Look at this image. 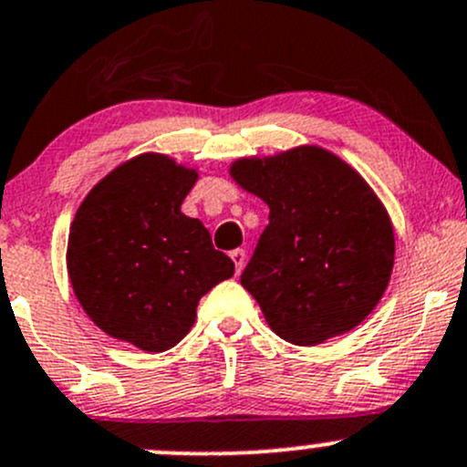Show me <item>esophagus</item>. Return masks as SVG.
I'll list each match as a JSON object with an SVG mask.
<instances>
[{
  "mask_svg": "<svg viewBox=\"0 0 467 467\" xmlns=\"http://www.w3.org/2000/svg\"><path fill=\"white\" fill-rule=\"evenodd\" d=\"M230 257H233L234 268H237V273H242L244 264H246V251H244V248H237V251L230 253Z\"/></svg>",
  "mask_w": 467,
  "mask_h": 467,
  "instance_id": "esophagus-1",
  "label": "esophagus"
}]
</instances>
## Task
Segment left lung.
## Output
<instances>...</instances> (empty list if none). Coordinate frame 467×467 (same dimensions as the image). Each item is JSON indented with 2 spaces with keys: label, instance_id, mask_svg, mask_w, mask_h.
<instances>
[{
  "label": "left lung",
  "instance_id": "1",
  "mask_svg": "<svg viewBox=\"0 0 467 467\" xmlns=\"http://www.w3.org/2000/svg\"><path fill=\"white\" fill-rule=\"evenodd\" d=\"M230 173L271 210L242 285L273 332L317 346L357 327L384 296L395 255L368 182L318 146L237 160Z\"/></svg>",
  "mask_w": 467,
  "mask_h": 467
}]
</instances>
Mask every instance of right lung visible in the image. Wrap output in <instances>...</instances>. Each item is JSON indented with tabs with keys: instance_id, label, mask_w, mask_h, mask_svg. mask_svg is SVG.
<instances>
[{
	"instance_id": "add662e5",
	"label": "right lung",
	"mask_w": 467,
	"mask_h": 467,
	"mask_svg": "<svg viewBox=\"0 0 467 467\" xmlns=\"http://www.w3.org/2000/svg\"><path fill=\"white\" fill-rule=\"evenodd\" d=\"M194 169L144 153L108 173L72 221L67 271L97 327L146 352L176 346L196 305L234 264L199 219L181 212Z\"/></svg>"
}]
</instances>
